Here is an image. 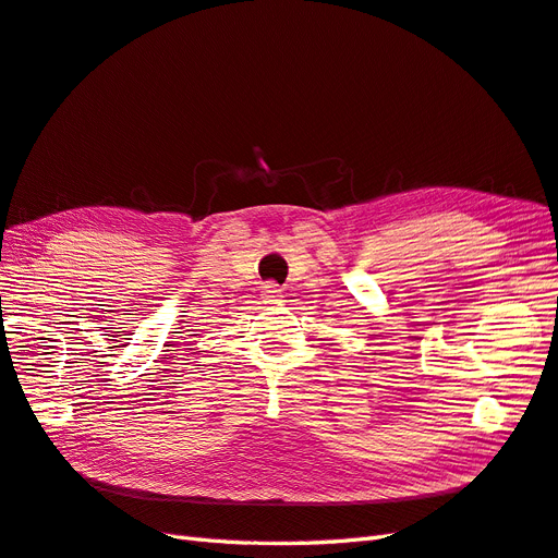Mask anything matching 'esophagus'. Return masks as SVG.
Segmentation results:
<instances>
[{"instance_id":"obj_1","label":"esophagus","mask_w":558,"mask_h":558,"mask_svg":"<svg viewBox=\"0 0 558 558\" xmlns=\"http://www.w3.org/2000/svg\"><path fill=\"white\" fill-rule=\"evenodd\" d=\"M262 299L266 304H274V302H280L282 299V290L278 288L276 282H266L264 290H262Z\"/></svg>"}]
</instances>
